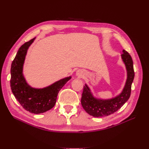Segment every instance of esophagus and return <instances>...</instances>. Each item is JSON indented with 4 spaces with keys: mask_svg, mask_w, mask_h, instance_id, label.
Masks as SVG:
<instances>
[{
    "mask_svg": "<svg viewBox=\"0 0 149 149\" xmlns=\"http://www.w3.org/2000/svg\"><path fill=\"white\" fill-rule=\"evenodd\" d=\"M82 74H82V72H81V71H78V73H76V75L79 76V77H80V76H81Z\"/></svg>",
    "mask_w": 149,
    "mask_h": 149,
    "instance_id": "1",
    "label": "esophagus"
}]
</instances>
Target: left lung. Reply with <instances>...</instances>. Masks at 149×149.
<instances>
[{
    "instance_id": "obj_1",
    "label": "left lung",
    "mask_w": 149,
    "mask_h": 149,
    "mask_svg": "<svg viewBox=\"0 0 149 149\" xmlns=\"http://www.w3.org/2000/svg\"><path fill=\"white\" fill-rule=\"evenodd\" d=\"M121 58L127 70V79L122 92L114 97L107 100L98 99L93 96L91 89L85 84L81 102L88 114L96 118L109 116L118 111L127 101L131 93V86L134 78L133 61L128 52L123 50Z\"/></svg>"
}]
</instances>
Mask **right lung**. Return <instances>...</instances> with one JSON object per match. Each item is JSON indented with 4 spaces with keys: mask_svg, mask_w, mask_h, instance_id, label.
<instances>
[{
    "mask_svg": "<svg viewBox=\"0 0 149 149\" xmlns=\"http://www.w3.org/2000/svg\"><path fill=\"white\" fill-rule=\"evenodd\" d=\"M35 38L25 43L18 50L10 69V87L12 93L25 110L33 114L43 113L55 106L58 94L71 78L66 77L43 88L31 87L23 74V67L27 50Z\"/></svg>",
    "mask_w": 149,
    "mask_h": 149,
    "instance_id": "right-lung-1",
    "label": "right lung"
}]
</instances>
